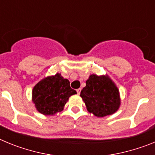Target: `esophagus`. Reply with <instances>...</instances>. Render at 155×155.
<instances>
[{
	"mask_svg": "<svg viewBox=\"0 0 155 155\" xmlns=\"http://www.w3.org/2000/svg\"><path fill=\"white\" fill-rule=\"evenodd\" d=\"M81 91V88H78V89H77V93H78V94H80Z\"/></svg>",
	"mask_w": 155,
	"mask_h": 155,
	"instance_id": "esophagus-1",
	"label": "esophagus"
}]
</instances>
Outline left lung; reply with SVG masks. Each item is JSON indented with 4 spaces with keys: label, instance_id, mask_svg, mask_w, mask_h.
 <instances>
[{
    "label": "left lung",
    "instance_id": "obj_1",
    "mask_svg": "<svg viewBox=\"0 0 155 155\" xmlns=\"http://www.w3.org/2000/svg\"><path fill=\"white\" fill-rule=\"evenodd\" d=\"M80 95L87 111L98 117L113 114L120 107L119 90L108 76L91 74Z\"/></svg>",
    "mask_w": 155,
    "mask_h": 155
}]
</instances>
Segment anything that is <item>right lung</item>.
Here are the masks:
<instances>
[{"label":"right lung","instance_id":"right-lung-1","mask_svg":"<svg viewBox=\"0 0 155 155\" xmlns=\"http://www.w3.org/2000/svg\"><path fill=\"white\" fill-rule=\"evenodd\" d=\"M75 94L69 81L57 74L40 81L33 87L32 101L40 113L54 115L62 111L69 97Z\"/></svg>","mask_w":155,"mask_h":155}]
</instances>
